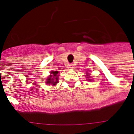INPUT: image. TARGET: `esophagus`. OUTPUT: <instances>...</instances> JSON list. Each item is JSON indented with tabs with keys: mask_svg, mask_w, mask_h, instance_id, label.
<instances>
[{
	"mask_svg": "<svg viewBox=\"0 0 134 134\" xmlns=\"http://www.w3.org/2000/svg\"><path fill=\"white\" fill-rule=\"evenodd\" d=\"M69 68H70V69H73V68H74L72 64H70V65H69Z\"/></svg>",
	"mask_w": 134,
	"mask_h": 134,
	"instance_id": "obj_1",
	"label": "esophagus"
}]
</instances>
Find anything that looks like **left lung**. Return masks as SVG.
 <instances>
[{"instance_id":"obj_1","label":"left lung","mask_w":134,"mask_h":134,"mask_svg":"<svg viewBox=\"0 0 134 134\" xmlns=\"http://www.w3.org/2000/svg\"><path fill=\"white\" fill-rule=\"evenodd\" d=\"M86 74H87L86 76H89V75H88V74H87V73H86ZM88 77V78H89V77ZM89 80H90V79H89Z\"/></svg>"}]
</instances>
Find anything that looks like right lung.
<instances>
[{
	"instance_id": "right-lung-1",
	"label": "right lung",
	"mask_w": 134,
	"mask_h": 134,
	"mask_svg": "<svg viewBox=\"0 0 134 134\" xmlns=\"http://www.w3.org/2000/svg\"><path fill=\"white\" fill-rule=\"evenodd\" d=\"M58 71H51L50 72V75L49 77H48V79L46 80V84H52V85H56L58 82Z\"/></svg>"
}]
</instances>
